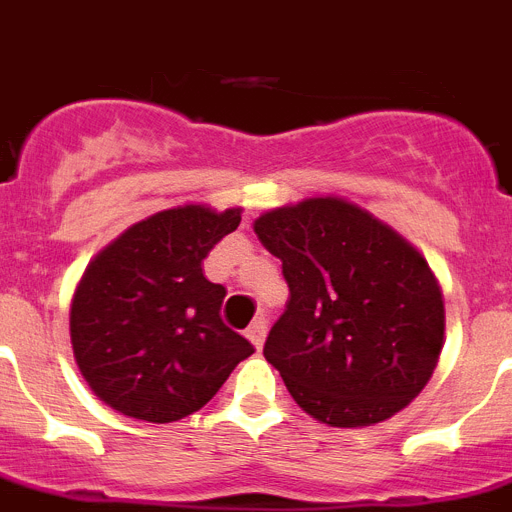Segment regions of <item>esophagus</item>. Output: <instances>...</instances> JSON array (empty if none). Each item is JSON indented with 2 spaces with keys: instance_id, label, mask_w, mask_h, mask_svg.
<instances>
[{
  "instance_id": "esophagus-1",
  "label": "esophagus",
  "mask_w": 512,
  "mask_h": 512,
  "mask_svg": "<svg viewBox=\"0 0 512 512\" xmlns=\"http://www.w3.org/2000/svg\"><path fill=\"white\" fill-rule=\"evenodd\" d=\"M244 335H247V340H250L252 345H255V348L260 350L262 342H265V335H268V319L257 317L255 322H252L250 327H247V332H244Z\"/></svg>"
}]
</instances>
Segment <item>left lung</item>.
<instances>
[{
	"label": "left lung",
	"mask_w": 512,
	"mask_h": 512,
	"mask_svg": "<svg viewBox=\"0 0 512 512\" xmlns=\"http://www.w3.org/2000/svg\"><path fill=\"white\" fill-rule=\"evenodd\" d=\"M255 234L283 262L291 291L262 353L301 410L332 428L404 410L433 376L446 330L425 257L332 195L262 213Z\"/></svg>",
	"instance_id": "8db88e82"
}]
</instances>
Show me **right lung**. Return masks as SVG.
Masks as SVG:
<instances>
[{"mask_svg": "<svg viewBox=\"0 0 512 512\" xmlns=\"http://www.w3.org/2000/svg\"><path fill=\"white\" fill-rule=\"evenodd\" d=\"M242 221L177 206L128 226L87 265L71 299V348L97 397L146 422L198 412L239 361L255 353L221 319L226 288L203 260Z\"/></svg>", "mask_w": 512, "mask_h": 512, "instance_id": "add662e5", "label": "right lung"}]
</instances>
